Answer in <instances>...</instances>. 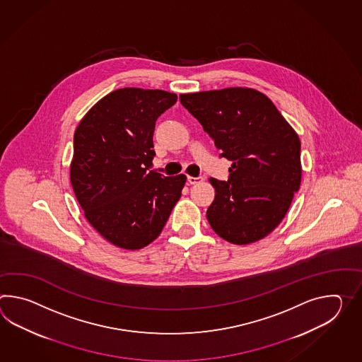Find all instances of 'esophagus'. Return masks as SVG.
<instances>
[{
  "label": "esophagus",
  "instance_id": "obj_1",
  "mask_svg": "<svg viewBox=\"0 0 362 362\" xmlns=\"http://www.w3.org/2000/svg\"><path fill=\"white\" fill-rule=\"evenodd\" d=\"M187 180H188V183L189 185H197V183H201L202 180H204V177H187Z\"/></svg>",
  "mask_w": 362,
  "mask_h": 362
}]
</instances>
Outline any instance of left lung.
Listing matches in <instances>:
<instances>
[{
  "instance_id": "obj_1",
  "label": "left lung",
  "mask_w": 362,
  "mask_h": 362,
  "mask_svg": "<svg viewBox=\"0 0 362 362\" xmlns=\"http://www.w3.org/2000/svg\"><path fill=\"white\" fill-rule=\"evenodd\" d=\"M182 104L233 161L206 210L222 239L245 245L279 225L301 183L300 139L269 97L247 87L183 93Z\"/></svg>"
}]
</instances>
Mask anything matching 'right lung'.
I'll use <instances>...</instances> for the list:
<instances>
[{"instance_id": "add662e5", "label": "right lung", "mask_w": 362, "mask_h": 362, "mask_svg": "<svg viewBox=\"0 0 362 362\" xmlns=\"http://www.w3.org/2000/svg\"><path fill=\"white\" fill-rule=\"evenodd\" d=\"M177 100L161 89H117L75 129L74 193L90 226L115 247L141 250L156 240L180 199L185 175L149 170L156 121Z\"/></svg>"}]
</instances>
